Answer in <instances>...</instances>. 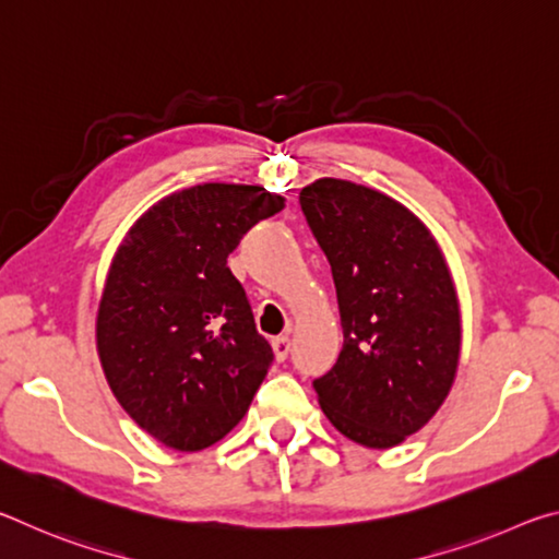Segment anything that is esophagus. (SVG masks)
Returning a JSON list of instances; mask_svg holds the SVG:
<instances>
[{
	"label": "esophagus",
	"mask_w": 559,
	"mask_h": 559,
	"mask_svg": "<svg viewBox=\"0 0 559 559\" xmlns=\"http://www.w3.org/2000/svg\"><path fill=\"white\" fill-rule=\"evenodd\" d=\"M271 347H273V355H276L278 362H283V359L288 357L290 353V337L288 335H278L271 340Z\"/></svg>",
	"instance_id": "esophagus-1"
}]
</instances>
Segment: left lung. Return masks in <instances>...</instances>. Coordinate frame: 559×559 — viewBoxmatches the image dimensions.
Listing matches in <instances>:
<instances>
[{
	"mask_svg": "<svg viewBox=\"0 0 559 559\" xmlns=\"http://www.w3.org/2000/svg\"><path fill=\"white\" fill-rule=\"evenodd\" d=\"M300 206L333 269L345 337L313 382L320 409L359 447H400L456 380L461 308L447 257L380 189L323 177L300 189Z\"/></svg>",
	"mask_w": 559,
	"mask_h": 559,
	"instance_id": "1",
	"label": "left lung"
}]
</instances>
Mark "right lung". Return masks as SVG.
Instances as JSON below:
<instances>
[{
    "instance_id": "add662e5",
    "label": "right lung",
    "mask_w": 559,
    "mask_h": 559,
    "mask_svg": "<svg viewBox=\"0 0 559 559\" xmlns=\"http://www.w3.org/2000/svg\"><path fill=\"white\" fill-rule=\"evenodd\" d=\"M283 206L261 185L179 189L130 226L110 261L96 316L103 374L130 419L169 449L224 439L269 372L273 349L226 259Z\"/></svg>"
}]
</instances>
